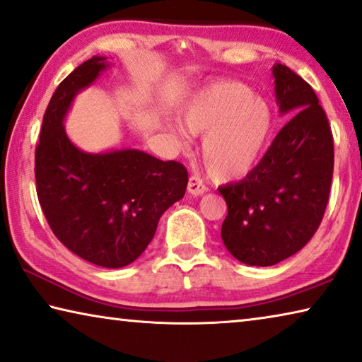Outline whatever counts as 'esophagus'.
Wrapping results in <instances>:
<instances>
[{
  "mask_svg": "<svg viewBox=\"0 0 362 362\" xmlns=\"http://www.w3.org/2000/svg\"><path fill=\"white\" fill-rule=\"evenodd\" d=\"M206 192H208V188H206L203 180L198 175H190V179H188V193L193 194V197H199Z\"/></svg>",
  "mask_w": 362,
  "mask_h": 362,
  "instance_id": "esophagus-1",
  "label": "esophagus"
}]
</instances>
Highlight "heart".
Instances as JSON below:
<instances>
[{
	"label": "heart",
	"instance_id": "heart-1",
	"mask_svg": "<svg viewBox=\"0 0 362 362\" xmlns=\"http://www.w3.org/2000/svg\"><path fill=\"white\" fill-rule=\"evenodd\" d=\"M183 122L192 134L204 135L203 163L219 182L248 175L275 129L272 106L240 82H223L199 93L183 111Z\"/></svg>",
	"mask_w": 362,
	"mask_h": 362
}]
</instances>
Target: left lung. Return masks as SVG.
<instances>
[{
    "mask_svg": "<svg viewBox=\"0 0 362 362\" xmlns=\"http://www.w3.org/2000/svg\"><path fill=\"white\" fill-rule=\"evenodd\" d=\"M280 112H293L243 180L219 187L227 203L221 237L248 266L298 253L322 222L334 175V136L311 85L284 64L272 69Z\"/></svg>",
    "mask_w": 362,
    "mask_h": 362,
    "instance_id": "1",
    "label": "left lung"
}]
</instances>
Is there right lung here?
I'll return each mask as SVG.
<instances>
[{
  "label": "right lung",
  "mask_w": 362,
  "mask_h": 362,
  "mask_svg": "<svg viewBox=\"0 0 362 362\" xmlns=\"http://www.w3.org/2000/svg\"><path fill=\"white\" fill-rule=\"evenodd\" d=\"M105 67L106 57H91L51 96L35 148V180L56 238L85 261L117 269L146 250L160 216L185 194L188 172L139 150L88 154L72 145L62 119L77 91Z\"/></svg>",
  "instance_id": "obj_1"
}]
</instances>
